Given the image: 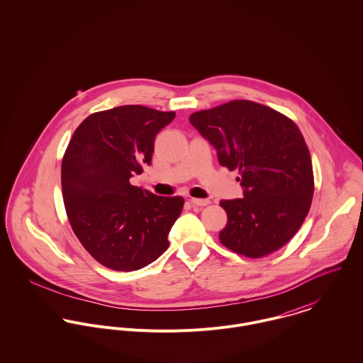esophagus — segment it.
I'll use <instances>...</instances> for the list:
<instances>
[{"instance_id": "34e87169", "label": "esophagus", "mask_w": 363, "mask_h": 363, "mask_svg": "<svg viewBox=\"0 0 363 363\" xmlns=\"http://www.w3.org/2000/svg\"><path fill=\"white\" fill-rule=\"evenodd\" d=\"M190 203H191L193 206H197V207H206L211 201H209V200H201V199H191Z\"/></svg>"}]
</instances>
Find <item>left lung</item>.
Instances as JSON below:
<instances>
[{
  "label": "left lung",
  "mask_w": 363,
  "mask_h": 363,
  "mask_svg": "<svg viewBox=\"0 0 363 363\" xmlns=\"http://www.w3.org/2000/svg\"><path fill=\"white\" fill-rule=\"evenodd\" d=\"M218 152L220 166L239 170L245 197L220 200L228 223L220 243L249 259L285 246L309 213L314 193L311 152L285 114L252 101H230L190 116Z\"/></svg>",
  "instance_id": "1"
}]
</instances>
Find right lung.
<instances>
[{"mask_svg": "<svg viewBox=\"0 0 363 363\" xmlns=\"http://www.w3.org/2000/svg\"><path fill=\"white\" fill-rule=\"evenodd\" d=\"M174 111L125 104L88 116L62 156L61 189L69 225L85 250L114 271L147 267L169 247L183 197H157L130 177L151 163L156 134Z\"/></svg>", "mask_w": 363, "mask_h": 363, "instance_id": "1", "label": "right lung"}]
</instances>
